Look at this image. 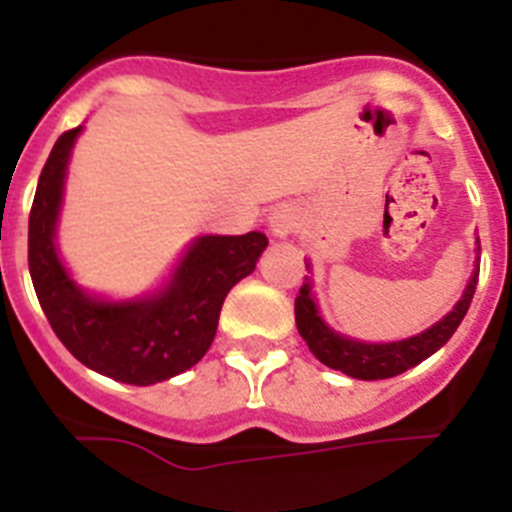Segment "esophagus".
<instances>
[{
  "label": "esophagus",
  "mask_w": 512,
  "mask_h": 512,
  "mask_svg": "<svg viewBox=\"0 0 512 512\" xmlns=\"http://www.w3.org/2000/svg\"><path fill=\"white\" fill-rule=\"evenodd\" d=\"M297 225H300V210L292 205L277 207L269 217V228L277 238H287V235H292L297 230Z\"/></svg>",
  "instance_id": "obj_1"
}]
</instances>
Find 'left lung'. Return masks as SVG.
<instances>
[{
    "label": "left lung",
    "instance_id": "left-lung-1",
    "mask_svg": "<svg viewBox=\"0 0 512 512\" xmlns=\"http://www.w3.org/2000/svg\"><path fill=\"white\" fill-rule=\"evenodd\" d=\"M479 243V238H477ZM479 266L474 269L472 279H469L467 289L461 300L456 302L454 310L443 320H438L433 328L423 330L420 336L405 338L397 343H361L354 338H343L328 328L320 320L318 307L310 295V279L305 277L300 287V295L295 297V320L300 336L305 338L307 346L325 366L336 369V372L348 374L354 379H387L397 377V374L408 372L420 361H425L431 354H436L443 343L449 341L456 333L459 323L467 315L469 305H472L474 289H477Z\"/></svg>",
    "mask_w": 512,
    "mask_h": 512
}]
</instances>
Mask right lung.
<instances>
[{
  "label": "right lung",
  "instance_id": "add662e5",
  "mask_svg": "<svg viewBox=\"0 0 512 512\" xmlns=\"http://www.w3.org/2000/svg\"><path fill=\"white\" fill-rule=\"evenodd\" d=\"M79 130L56 140L35 189L27 225L35 295L58 341L81 364L125 384L164 382L207 354L225 297L256 269L269 238L259 230L205 235L192 243L161 295L122 305L92 300L71 282L53 243L63 176Z\"/></svg>",
  "mask_w": 512,
  "mask_h": 512
}]
</instances>
